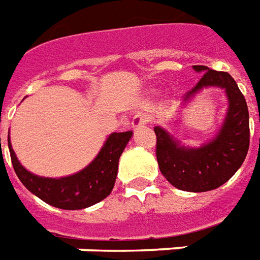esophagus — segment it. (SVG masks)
<instances>
[{"label":"esophagus","mask_w":260,"mask_h":260,"mask_svg":"<svg viewBox=\"0 0 260 260\" xmlns=\"http://www.w3.org/2000/svg\"><path fill=\"white\" fill-rule=\"evenodd\" d=\"M146 123H148V115L144 114V112H137L132 120V127L134 130H137V128L142 127Z\"/></svg>","instance_id":"esophagus-1"}]
</instances>
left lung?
Here are the masks:
<instances>
[{
	"instance_id": "left-lung-1",
	"label": "left lung",
	"mask_w": 260,
	"mask_h": 260,
	"mask_svg": "<svg viewBox=\"0 0 260 260\" xmlns=\"http://www.w3.org/2000/svg\"><path fill=\"white\" fill-rule=\"evenodd\" d=\"M203 72L197 85L183 97V104L204 87H220L228 97L222 127L210 142L199 148L182 146L167 130L156 126V157L165 178L185 192H207L228 182L241 167L249 148V114L247 101L228 72L193 66Z\"/></svg>"
}]
</instances>
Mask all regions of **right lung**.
I'll list each match as a JSON object with an SVG mask.
<instances>
[{"label": "right lung", "mask_w": 260, "mask_h": 260, "mask_svg": "<svg viewBox=\"0 0 260 260\" xmlns=\"http://www.w3.org/2000/svg\"><path fill=\"white\" fill-rule=\"evenodd\" d=\"M133 132L112 133L90 165L77 174L63 178L38 177L17 160L8 136V146L15 173L31 193L50 206L61 210H82L104 200L114 189L119 157L130 141Z\"/></svg>", "instance_id": "1"}]
</instances>
